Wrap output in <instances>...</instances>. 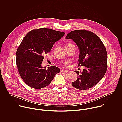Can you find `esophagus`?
<instances>
[{"mask_svg":"<svg viewBox=\"0 0 122 122\" xmlns=\"http://www.w3.org/2000/svg\"><path fill=\"white\" fill-rule=\"evenodd\" d=\"M61 71L62 72H64V73H66L68 72L67 70H65V69H62V70H61Z\"/></svg>","mask_w":122,"mask_h":122,"instance_id":"obj_1","label":"esophagus"}]
</instances>
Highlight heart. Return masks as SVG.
<instances>
[{"mask_svg":"<svg viewBox=\"0 0 122 122\" xmlns=\"http://www.w3.org/2000/svg\"><path fill=\"white\" fill-rule=\"evenodd\" d=\"M68 63V61H66V62H65L64 63V64H67Z\"/></svg>","mask_w":122,"mask_h":122,"instance_id":"b5f03b06","label":"heart"}]
</instances>
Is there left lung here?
I'll use <instances>...</instances> for the list:
<instances>
[{
  "instance_id": "1",
  "label": "left lung",
  "mask_w": 122,
  "mask_h": 122,
  "mask_svg": "<svg viewBox=\"0 0 122 122\" xmlns=\"http://www.w3.org/2000/svg\"><path fill=\"white\" fill-rule=\"evenodd\" d=\"M66 39H71L76 44L80 51L79 66L84 67L82 72L74 71L78 78L72 82V85L81 90L92 88L102 79L107 71L105 46L95 34L85 30L72 31Z\"/></svg>"
}]
</instances>
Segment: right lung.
I'll return each mask as SVG.
<instances>
[{
    "label": "right lung",
    "mask_w": 122,
    "mask_h": 122,
    "mask_svg": "<svg viewBox=\"0 0 122 122\" xmlns=\"http://www.w3.org/2000/svg\"><path fill=\"white\" fill-rule=\"evenodd\" d=\"M65 34V32L41 28L30 31L23 40L16 51V65L22 79L30 87H45L60 72L59 68L56 66L46 69L41 64L43 56Z\"/></svg>",
    "instance_id": "1"
}]
</instances>
